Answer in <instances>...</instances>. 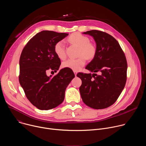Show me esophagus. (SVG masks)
<instances>
[{
	"label": "esophagus",
	"mask_w": 146,
	"mask_h": 146,
	"mask_svg": "<svg viewBox=\"0 0 146 146\" xmlns=\"http://www.w3.org/2000/svg\"><path fill=\"white\" fill-rule=\"evenodd\" d=\"M73 72H74V74H75V76H76V75H77V71H73Z\"/></svg>",
	"instance_id": "obj_1"
}]
</instances>
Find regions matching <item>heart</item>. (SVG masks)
Segmentation results:
<instances>
[{
  "instance_id": "heart-1",
  "label": "heart",
  "mask_w": 146,
  "mask_h": 146,
  "mask_svg": "<svg viewBox=\"0 0 146 146\" xmlns=\"http://www.w3.org/2000/svg\"><path fill=\"white\" fill-rule=\"evenodd\" d=\"M70 43L80 47L79 58L76 59H68L62 63V66L72 69L74 71L80 70L86 63L87 58L91 59L94 58L96 52V46L90 42V38L78 33L72 34L68 38ZM54 51L60 59H64L66 57L64 41L60 40L54 46Z\"/></svg>"
}]
</instances>
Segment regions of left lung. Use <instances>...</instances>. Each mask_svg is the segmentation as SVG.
I'll return each instance as SVG.
<instances>
[{"label":"left lung","instance_id":"left-lung-1","mask_svg":"<svg viewBox=\"0 0 146 146\" xmlns=\"http://www.w3.org/2000/svg\"><path fill=\"white\" fill-rule=\"evenodd\" d=\"M82 33L94 38L96 52L86 67L93 73L77 74L82 81L79 88L80 95L88 106L95 109H105L115 103L124 88L127 59L118 41L109 34L96 30Z\"/></svg>","mask_w":146,"mask_h":146}]
</instances>
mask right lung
I'll use <instances>...</instances> for the list:
<instances>
[{
  "label": "right lung",
  "instance_id": "obj_1",
  "mask_svg": "<svg viewBox=\"0 0 146 146\" xmlns=\"http://www.w3.org/2000/svg\"><path fill=\"white\" fill-rule=\"evenodd\" d=\"M68 33L43 31L34 36L24 48L19 59V81L25 95L41 110L54 109L63 102L66 87L75 77L72 69L64 68L52 77L49 69L57 71L60 60L54 46Z\"/></svg>",
  "mask_w": 146,
  "mask_h": 146
}]
</instances>
